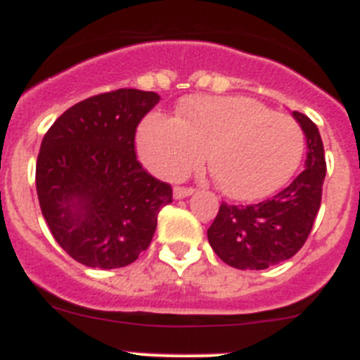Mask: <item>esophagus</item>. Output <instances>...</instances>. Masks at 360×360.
I'll list each match as a JSON object with an SVG mask.
<instances>
[{"instance_id": "1", "label": "esophagus", "mask_w": 360, "mask_h": 360, "mask_svg": "<svg viewBox=\"0 0 360 360\" xmlns=\"http://www.w3.org/2000/svg\"><path fill=\"white\" fill-rule=\"evenodd\" d=\"M192 193H193L192 188L177 186V188H174V199H184V198H188V195H192Z\"/></svg>"}]
</instances>
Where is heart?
Returning a JSON list of instances; mask_svg holds the SVG:
<instances>
[{
    "instance_id": "heart-1",
    "label": "heart",
    "mask_w": 360,
    "mask_h": 360,
    "mask_svg": "<svg viewBox=\"0 0 360 360\" xmlns=\"http://www.w3.org/2000/svg\"><path fill=\"white\" fill-rule=\"evenodd\" d=\"M137 152L152 174L179 179L206 165L217 188L236 201H257L295 174L304 152L301 127L286 114L243 96H193L176 117L150 115L137 132Z\"/></svg>"
}]
</instances>
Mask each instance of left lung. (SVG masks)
Wrapping results in <instances>:
<instances>
[{
	"instance_id": "left-lung-1",
	"label": "left lung",
	"mask_w": 360,
	"mask_h": 360,
	"mask_svg": "<svg viewBox=\"0 0 360 360\" xmlns=\"http://www.w3.org/2000/svg\"><path fill=\"white\" fill-rule=\"evenodd\" d=\"M306 136L304 170L271 199L250 206L223 202L208 228V243L217 257L237 270H266L301 250L321 206L326 176L324 146L310 117L293 112Z\"/></svg>"
}]
</instances>
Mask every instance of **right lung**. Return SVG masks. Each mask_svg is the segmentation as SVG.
Wrapping results in <instances>:
<instances>
[{
	"label": "right lung",
	"mask_w": 360,
	"mask_h": 360,
	"mask_svg": "<svg viewBox=\"0 0 360 360\" xmlns=\"http://www.w3.org/2000/svg\"><path fill=\"white\" fill-rule=\"evenodd\" d=\"M155 92L120 89L70 106L49 128L36 162L41 214L58 245L90 268L128 266L148 248L170 184L136 158L139 121Z\"/></svg>",
	"instance_id": "right-lung-1"
}]
</instances>
